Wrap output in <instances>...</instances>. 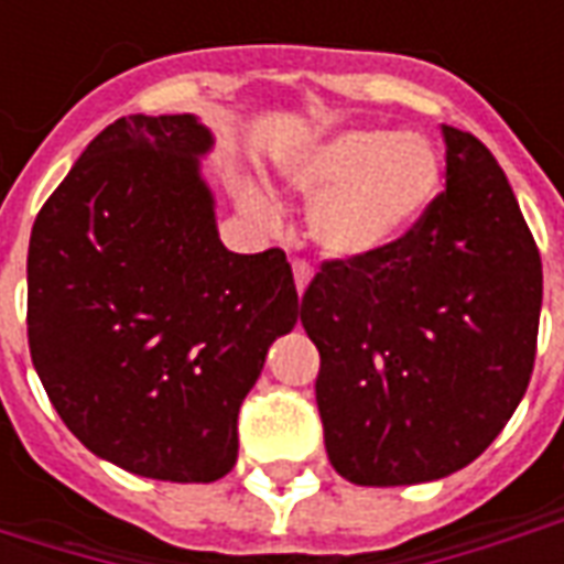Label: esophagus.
<instances>
[{
  "label": "esophagus",
  "instance_id": "esophagus-1",
  "mask_svg": "<svg viewBox=\"0 0 564 564\" xmlns=\"http://www.w3.org/2000/svg\"><path fill=\"white\" fill-rule=\"evenodd\" d=\"M311 274H314L311 262H305V259H293V278H295V290H299V293H305V286L311 283Z\"/></svg>",
  "mask_w": 564,
  "mask_h": 564
}]
</instances>
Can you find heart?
<instances>
[{
    "mask_svg": "<svg viewBox=\"0 0 564 564\" xmlns=\"http://www.w3.org/2000/svg\"><path fill=\"white\" fill-rule=\"evenodd\" d=\"M295 193L314 198L311 238L341 259L371 257L423 220L441 186V160L423 135L347 129L305 148L286 165ZM253 217H271L269 198L241 193Z\"/></svg>",
    "mask_w": 564,
    "mask_h": 564,
    "instance_id": "obj_1",
    "label": "heart"
}]
</instances>
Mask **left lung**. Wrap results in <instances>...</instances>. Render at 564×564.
Here are the masks:
<instances>
[{"mask_svg":"<svg viewBox=\"0 0 564 564\" xmlns=\"http://www.w3.org/2000/svg\"><path fill=\"white\" fill-rule=\"evenodd\" d=\"M447 186L371 257L323 259L302 295L335 471L408 486L459 471L525 395L544 271L496 156L444 127Z\"/></svg>","mask_w":564,"mask_h":564,"instance_id":"obj_1","label":"left lung"}]
</instances>
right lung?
Segmentation results:
<instances>
[{"mask_svg":"<svg viewBox=\"0 0 564 564\" xmlns=\"http://www.w3.org/2000/svg\"><path fill=\"white\" fill-rule=\"evenodd\" d=\"M189 115L105 127L32 223L26 335L68 432L141 477L210 484L238 459V411L299 319L281 247L232 253L198 177Z\"/></svg>","mask_w":564,"mask_h":564,"instance_id":"1","label":"right lung"}]
</instances>
